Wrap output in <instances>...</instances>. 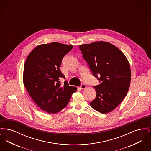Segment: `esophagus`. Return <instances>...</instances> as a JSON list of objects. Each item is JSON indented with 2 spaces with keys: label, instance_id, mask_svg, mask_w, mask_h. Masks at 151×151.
<instances>
[{
  "label": "esophagus",
  "instance_id": "esophagus-1",
  "mask_svg": "<svg viewBox=\"0 0 151 151\" xmlns=\"http://www.w3.org/2000/svg\"><path fill=\"white\" fill-rule=\"evenodd\" d=\"M80 88H81V89H86V85L85 84H84V83H82V84H81V85H80Z\"/></svg>",
  "mask_w": 151,
  "mask_h": 151
}]
</instances>
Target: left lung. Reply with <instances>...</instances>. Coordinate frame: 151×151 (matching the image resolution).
Wrapping results in <instances>:
<instances>
[{
  "label": "left lung",
  "instance_id": "left-lung-1",
  "mask_svg": "<svg viewBox=\"0 0 151 151\" xmlns=\"http://www.w3.org/2000/svg\"><path fill=\"white\" fill-rule=\"evenodd\" d=\"M83 56L99 84L94 86L96 98L92 108L102 114L114 110L129 91L131 70L127 59L111 43L99 41L79 46Z\"/></svg>",
  "mask_w": 151,
  "mask_h": 151
}]
</instances>
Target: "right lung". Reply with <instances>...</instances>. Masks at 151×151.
Returning <instances> with one entry per match:
<instances>
[{
  "label": "right lung",
  "instance_id": "right-lung-1",
  "mask_svg": "<svg viewBox=\"0 0 151 151\" xmlns=\"http://www.w3.org/2000/svg\"><path fill=\"white\" fill-rule=\"evenodd\" d=\"M73 46L52 42L37 46L26 59L23 82L29 95L45 111L56 113L65 108L76 91L65 81L62 86L59 79L65 78L60 66L63 58Z\"/></svg>",
  "mask_w": 151,
  "mask_h": 151
}]
</instances>
